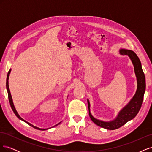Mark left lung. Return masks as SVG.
Here are the masks:
<instances>
[{
	"label": "left lung",
	"mask_w": 152,
	"mask_h": 152,
	"mask_svg": "<svg viewBox=\"0 0 152 152\" xmlns=\"http://www.w3.org/2000/svg\"><path fill=\"white\" fill-rule=\"evenodd\" d=\"M120 53L122 55H127L130 58L134 67L135 74L137 78V90L134 97L125 107L123 108L115 119L110 122H104L95 118L90 112V103L87 99L89 107V114L91 119L96 125L109 130H115L122 127L128 121L134 118L141 107L143 96L146 89L145 76L142 70L141 61L136 54L131 50L121 49Z\"/></svg>",
	"instance_id": "8db88e82"
}]
</instances>
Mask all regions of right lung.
Here are the masks:
<instances>
[{
  "label": "right lung",
  "mask_w": 152,
  "mask_h": 152,
  "mask_svg": "<svg viewBox=\"0 0 152 152\" xmlns=\"http://www.w3.org/2000/svg\"><path fill=\"white\" fill-rule=\"evenodd\" d=\"M10 72H11V69L10 70H9V72H8V73H7V79H6V88H7V93H8V98H9V101H10V105H11V108H12V111L14 112V113H15V114L16 115V117L19 118V119H20V120H21V121H24V122H25L26 123H27L28 124V125H30V126H31V127H33L34 128H35V129H39V130H41V131H44V130H46V129H40V128H39V127H35V126H33L32 125V124H31L30 123H29V122H26V121H25L24 119H23L20 115H19V114L18 113V112H17V111L16 110V109H15V106H14V104H13V102H12V97H11V93H10V87H9V82H8V80H9V77H10ZM60 124V122L59 123H58V124H56V125H55L54 126H58V124Z\"/></svg>",
  "instance_id": "add662e5"
}]
</instances>
